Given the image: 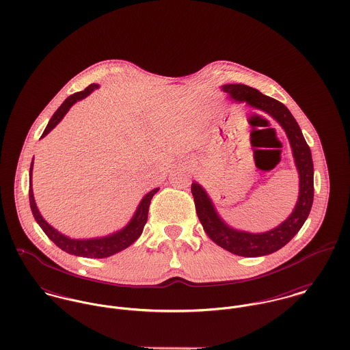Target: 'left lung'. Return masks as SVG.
Listing matches in <instances>:
<instances>
[{
    "label": "left lung",
    "mask_w": 350,
    "mask_h": 350,
    "mask_svg": "<svg viewBox=\"0 0 350 350\" xmlns=\"http://www.w3.org/2000/svg\"><path fill=\"white\" fill-rule=\"evenodd\" d=\"M222 92L234 102H245L250 107L271 116L286 132L294 163L299 175V196L293 213L278 226L252 233L230 226L218 213L207 191L198 182H193L191 193L197 214L206 234L221 248L243 257H258L283 248L298 233L307 219L314 200V164L299 125L291 111L279 100L261 94L258 90L241 83L222 85Z\"/></svg>",
    "instance_id": "left-lung-1"
}]
</instances>
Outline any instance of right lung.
<instances>
[{
  "mask_svg": "<svg viewBox=\"0 0 350 350\" xmlns=\"http://www.w3.org/2000/svg\"><path fill=\"white\" fill-rule=\"evenodd\" d=\"M97 89H100V85L93 83V85L88 86L83 92L75 93V94L70 96L67 100H64V102L59 106V109L51 117L50 122H49V125L46 126L44 132L42 135V139L46 137L51 131L63 120V117L67 114V111L70 110V107L72 105H75L78 100L86 98L88 96H90ZM32 171H33V159H32L31 168H29V203H31V210H32V214H33L36 222L43 229V232L49 236L51 241L55 245H57L60 250H64L70 254H74V256H81V257H88V258L109 257V256H113V254L131 247L142 236V233L144 230V226L147 224V219H148L150 200L159 191V187H156V189L150 190V193H147L143 197V200H140V203H139L136 211L133 213L132 218L129 219V222L124 228H121L120 230H116L110 234L100 236V237L72 239V237H68V236L63 234L62 232H59L53 226H51L50 224L40 214V211L38 208V204H36V200L33 197Z\"/></svg>",
  "mask_w": 350,
  "mask_h": 350,
  "instance_id": "1",
  "label": "right lung"
}]
</instances>
